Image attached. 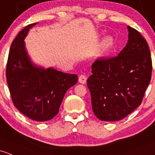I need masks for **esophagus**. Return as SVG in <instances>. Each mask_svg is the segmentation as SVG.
<instances>
[{"mask_svg": "<svg viewBox=\"0 0 155 155\" xmlns=\"http://www.w3.org/2000/svg\"><path fill=\"white\" fill-rule=\"evenodd\" d=\"M86 81H87V77H86L84 75H81L79 77V82L81 83V84H85Z\"/></svg>", "mask_w": 155, "mask_h": 155, "instance_id": "34e87169", "label": "esophagus"}]
</instances>
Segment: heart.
<instances>
[{"instance_id": "b5f03b06", "label": "heart", "mask_w": 155, "mask_h": 155, "mask_svg": "<svg viewBox=\"0 0 155 155\" xmlns=\"http://www.w3.org/2000/svg\"><path fill=\"white\" fill-rule=\"evenodd\" d=\"M114 46V39L112 36H106L102 39L97 50V55L102 56L108 53Z\"/></svg>"}]
</instances>
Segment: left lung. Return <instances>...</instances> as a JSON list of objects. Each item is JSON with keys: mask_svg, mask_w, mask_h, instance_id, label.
Listing matches in <instances>:
<instances>
[{"mask_svg": "<svg viewBox=\"0 0 155 155\" xmlns=\"http://www.w3.org/2000/svg\"><path fill=\"white\" fill-rule=\"evenodd\" d=\"M128 40L116 57L96 60L87 84L94 114L102 121H118L142 102L150 82L152 63L149 45L128 26Z\"/></svg>", "mask_w": 155, "mask_h": 155, "instance_id": "left-lung-1", "label": "left lung"}]
</instances>
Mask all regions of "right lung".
Masks as SVG:
<instances>
[{
	"label": "right lung",
	"instance_id": "right-lung-1",
	"mask_svg": "<svg viewBox=\"0 0 155 155\" xmlns=\"http://www.w3.org/2000/svg\"><path fill=\"white\" fill-rule=\"evenodd\" d=\"M37 23L24 27L13 40L6 64V80L14 105L31 120H51L59 110L67 91L78 81L76 74L35 65L26 50L24 39Z\"/></svg>",
	"mask_w": 155,
	"mask_h": 155
}]
</instances>
